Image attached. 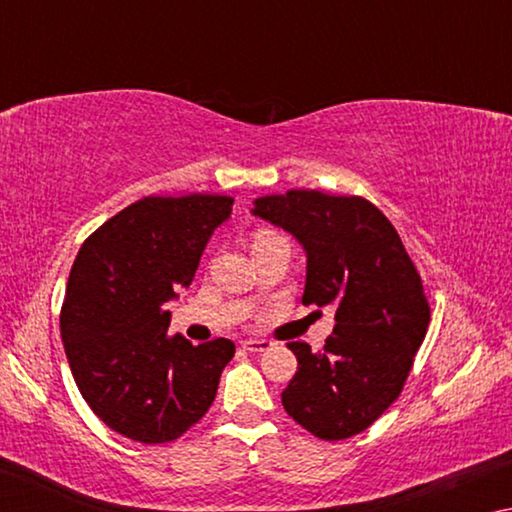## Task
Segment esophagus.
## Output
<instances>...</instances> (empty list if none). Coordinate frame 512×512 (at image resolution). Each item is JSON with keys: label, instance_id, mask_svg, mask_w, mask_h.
Returning <instances> with one entry per match:
<instances>
[{"label": "esophagus", "instance_id": "esophagus-1", "mask_svg": "<svg viewBox=\"0 0 512 512\" xmlns=\"http://www.w3.org/2000/svg\"><path fill=\"white\" fill-rule=\"evenodd\" d=\"M241 348L248 352H266L268 348H271V343L264 339H246V341H241Z\"/></svg>", "mask_w": 512, "mask_h": 512}]
</instances>
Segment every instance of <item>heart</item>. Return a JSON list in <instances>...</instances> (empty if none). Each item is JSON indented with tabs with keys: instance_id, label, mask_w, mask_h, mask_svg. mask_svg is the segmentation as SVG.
I'll return each mask as SVG.
<instances>
[{
	"instance_id": "obj_1",
	"label": "heart",
	"mask_w": 512,
	"mask_h": 512,
	"mask_svg": "<svg viewBox=\"0 0 512 512\" xmlns=\"http://www.w3.org/2000/svg\"><path fill=\"white\" fill-rule=\"evenodd\" d=\"M264 237H273V232H259L257 239H264Z\"/></svg>"
}]
</instances>
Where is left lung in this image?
Returning a JSON list of instances; mask_svg holds the SVG:
<instances>
[{
	"mask_svg": "<svg viewBox=\"0 0 512 512\" xmlns=\"http://www.w3.org/2000/svg\"><path fill=\"white\" fill-rule=\"evenodd\" d=\"M250 212L305 250L302 305L336 309L323 350L289 343L298 372L282 393L284 409L316 438L357 436L397 400L427 334L420 275L391 221L366 198L291 189L257 198Z\"/></svg>",
	"mask_w": 512,
	"mask_h": 512,
	"instance_id": "obj_1",
	"label": "left lung"
}]
</instances>
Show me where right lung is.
<instances>
[{"instance_id": "1", "label": "right lung", "mask_w": 512, "mask_h": 512, "mask_svg": "<svg viewBox=\"0 0 512 512\" xmlns=\"http://www.w3.org/2000/svg\"><path fill=\"white\" fill-rule=\"evenodd\" d=\"M230 196H146L85 239L67 280L60 336L90 409L137 443H169L210 409L228 339L169 336L171 311L207 241L230 219Z\"/></svg>"}]
</instances>
